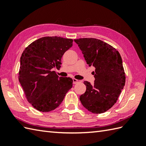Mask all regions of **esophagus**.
I'll return each mask as SVG.
<instances>
[{
	"mask_svg": "<svg viewBox=\"0 0 146 146\" xmlns=\"http://www.w3.org/2000/svg\"><path fill=\"white\" fill-rule=\"evenodd\" d=\"M73 84H76V83L79 82V80H76V79H75V78H73Z\"/></svg>",
	"mask_w": 146,
	"mask_h": 146,
	"instance_id": "34e87169",
	"label": "esophagus"
}]
</instances>
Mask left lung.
<instances>
[{"label":"left lung","instance_id":"1","mask_svg":"<svg viewBox=\"0 0 146 146\" xmlns=\"http://www.w3.org/2000/svg\"><path fill=\"white\" fill-rule=\"evenodd\" d=\"M89 66L95 68L94 83L85 81L86 90L80 96L83 106L94 113L107 111L116 103L125 86V75L119 51L95 38L74 40Z\"/></svg>","mask_w":146,"mask_h":146}]
</instances>
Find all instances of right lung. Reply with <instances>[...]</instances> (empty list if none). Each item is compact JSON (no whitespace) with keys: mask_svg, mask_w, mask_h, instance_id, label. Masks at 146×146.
<instances>
[{"mask_svg":"<svg viewBox=\"0 0 146 146\" xmlns=\"http://www.w3.org/2000/svg\"><path fill=\"white\" fill-rule=\"evenodd\" d=\"M73 40L61 37H43L29 44L21 55L19 81L27 100L42 112L54 110L72 88L70 77H59L61 58L73 46Z\"/></svg>","mask_w":146,"mask_h":146,"instance_id":"right-lung-1","label":"right lung"}]
</instances>
